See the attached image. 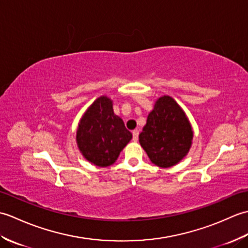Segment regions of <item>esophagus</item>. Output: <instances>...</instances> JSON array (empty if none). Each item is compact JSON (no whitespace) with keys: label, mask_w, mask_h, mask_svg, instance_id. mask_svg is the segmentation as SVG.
Here are the masks:
<instances>
[{"label":"esophagus","mask_w":248,"mask_h":248,"mask_svg":"<svg viewBox=\"0 0 248 248\" xmlns=\"http://www.w3.org/2000/svg\"><path fill=\"white\" fill-rule=\"evenodd\" d=\"M139 134H140L139 130H134L133 132H132V135H133V140H134V141H136V140H139Z\"/></svg>","instance_id":"1"}]
</instances>
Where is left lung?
Returning <instances> with one entry per match:
<instances>
[{
	"mask_svg": "<svg viewBox=\"0 0 248 248\" xmlns=\"http://www.w3.org/2000/svg\"><path fill=\"white\" fill-rule=\"evenodd\" d=\"M192 139V127L183 109L171 97L164 96L148 115L140 144L154 164L167 168L186 155Z\"/></svg>",
	"mask_w": 248,
	"mask_h": 248,
	"instance_id": "obj_1",
	"label": "left lung"
}]
</instances>
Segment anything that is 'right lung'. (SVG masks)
<instances>
[{"instance_id":"1","label":"right lung","mask_w":248,"mask_h":248,"mask_svg":"<svg viewBox=\"0 0 248 248\" xmlns=\"http://www.w3.org/2000/svg\"><path fill=\"white\" fill-rule=\"evenodd\" d=\"M132 134L121 118L113 112L112 101L100 97L84 114L77 132V141L82 155L93 164L112 165Z\"/></svg>"}]
</instances>
